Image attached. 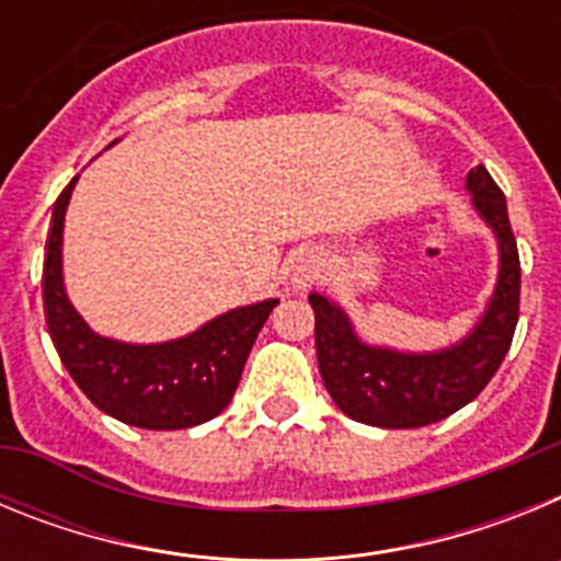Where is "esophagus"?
Wrapping results in <instances>:
<instances>
[{"label": "esophagus", "instance_id": "1", "mask_svg": "<svg viewBox=\"0 0 561 561\" xmlns=\"http://www.w3.org/2000/svg\"><path fill=\"white\" fill-rule=\"evenodd\" d=\"M320 272H323V261H320L317 252H297L289 270L291 286H295V289H306V286H311L317 277H320Z\"/></svg>", "mask_w": 561, "mask_h": 561}]
</instances>
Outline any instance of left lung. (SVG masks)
Masks as SVG:
<instances>
[{"label":"left lung","instance_id":"8db88e82","mask_svg":"<svg viewBox=\"0 0 561 561\" xmlns=\"http://www.w3.org/2000/svg\"><path fill=\"white\" fill-rule=\"evenodd\" d=\"M466 191L497 238L500 270L492 297L463 340L438 351L370 345L331 297L311 291L320 376L336 408L359 424L385 430L427 427L474 399L508 354L519 317V255L508 207L483 165L466 173Z\"/></svg>","mask_w":561,"mask_h":561}]
</instances>
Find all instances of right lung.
<instances>
[{"label": "right lung", "instance_id": "1", "mask_svg": "<svg viewBox=\"0 0 561 561\" xmlns=\"http://www.w3.org/2000/svg\"><path fill=\"white\" fill-rule=\"evenodd\" d=\"M117 142V140H114ZM78 176L53 205L42 295L47 329L64 368L98 410L142 430H187L230 404L257 331L277 297L238 306L168 342H121L87 325L64 286V216Z\"/></svg>", "mask_w": 561, "mask_h": 561}]
</instances>
